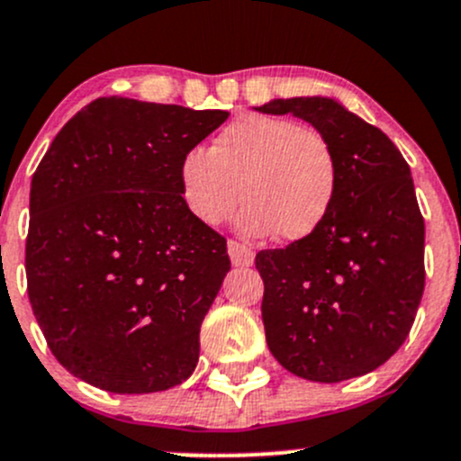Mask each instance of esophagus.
Segmentation results:
<instances>
[{"label": "esophagus", "instance_id": "34e87169", "mask_svg": "<svg viewBox=\"0 0 461 461\" xmlns=\"http://www.w3.org/2000/svg\"><path fill=\"white\" fill-rule=\"evenodd\" d=\"M227 252H230L231 263H234L236 267H249V265L254 263L252 249L245 248V245H240V243H236V240H230V243H227Z\"/></svg>", "mask_w": 461, "mask_h": 461}]
</instances>
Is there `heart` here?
I'll list each match as a JSON object with an SVG mask.
<instances>
[{
	"mask_svg": "<svg viewBox=\"0 0 461 461\" xmlns=\"http://www.w3.org/2000/svg\"><path fill=\"white\" fill-rule=\"evenodd\" d=\"M180 194L203 225L239 216L245 236L294 243L323 225L337 196L339 171L328 140L314 129L276 115H243L227 124L212 149H192L178 169Z\"/></svg>",
	"mask_w": 461,
	"mask_h": 461,
	"instance_id": "1",
	"label": "heart"
}]
</instances>
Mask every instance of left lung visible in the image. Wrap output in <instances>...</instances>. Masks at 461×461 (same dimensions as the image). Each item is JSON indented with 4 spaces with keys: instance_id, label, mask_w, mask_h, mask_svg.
Wrapping results in <instances>:
<instances>
[{
    "instance_id": "left-lung-1",
    "label": "left lung",
    "mask_w": 461,
    "mask_h": 461,
    "mask_svg": "<svg viewBox=\"0 0 461 461\" xmlns=\"http://www.w3.org/2000/svg\"><path fill=\"white\" fill-rule=\"evenodd\" d=\"M257 111L312 124L339 171L323 225L257 254L269 352L319 384L373 373L406 341L424 294V218L411 167L381 129L334 97H276Z\"/></svg>"
}]
</instances>
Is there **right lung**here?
Masks as SVG:
<instances>
[{
    "mask_svg": "<svg viewBox=\"0 0 461 461\" xmlns=\"http://www.w3.org/2000/svg\"><path fill=\"white\" fill-rule=\"evenodd\" d=\"M227 118L100 97L41 158L31 183L29 299L50 352L77 379L144 394L196 368L201 323L230 257L185 204L178 169Z\"/></svg>",
    "mask_w": 461,
    "mask_h": 461,
    "instance_id": "1",
    "label": "right lung"
}]
</instances>
